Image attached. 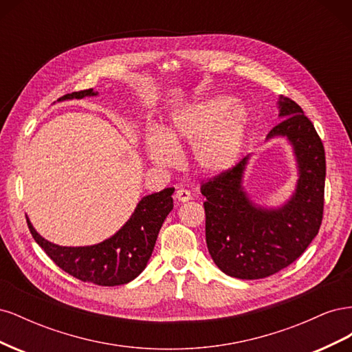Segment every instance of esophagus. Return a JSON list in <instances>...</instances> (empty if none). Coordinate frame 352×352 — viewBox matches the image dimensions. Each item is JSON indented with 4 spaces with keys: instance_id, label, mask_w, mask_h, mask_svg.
Wrapping results in <instances>:
<instances>
[{
    "instance_id": "34e87169",
    "label": "esophagus",
    "mask_w": 352,
    "mask_h": 352,
    "mask_svg": "<svg viewBox=\"0 0 352 352\" xmlns=\"http://www.w3.org/2000/svg\"><path fill=\"white\" fill-rule=\"evenodd\" d=\"M175 198H176L177 201H180V202H186V201H189V199H192V195H190V192H189L188 189L179 188V189L176 190Z\"/></svg>"
}]
</instances>
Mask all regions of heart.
Segmentation results:
<instances>
[{
  "mask_svg": "<svg viewBox=\"0 0 352 352\" xmlns=\"http://www.w3.org/2000/svg\"><path fill=\"white\" fill-rule=\"evenodd\" d=\"M250 126L247 110L230 97L202 101L180 116L163 133H146L148 157L160 166H175L177 148L194 145V162L206 175H219L235 166L243 151Z\"/></svg>",
  "mask_w": 352,
  "mask_h": 352,
  "instance_id": "heart-1",
  "label": "heart"
}]
</instances>
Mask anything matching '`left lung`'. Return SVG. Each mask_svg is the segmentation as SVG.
<instances>
[{"instance_id": "left-lung-1", "label": "left lung", "mask_w": 352, "mask_h": 352, "mask_svg": "<svg viewBox=\"0 0 352 352\" xmlns=\"http://www.w3.org/2000/svg\"><path fill=\"white\" fill-rule=\"evenodd\" d=\"M283 120L267 140L286 136L298 163L295 194L280 208L252 204L242 188L248 157L201 182L206 197V241L212 261L232 278L263 279L292 264L316 238L323 220L326 157L311 120L295 101L280 97Z\"/></svg>"}]
</instances>
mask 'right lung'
Returning a JSON list of instances; mask_svg holds the SVG:
<instances>
[{"mask_svg": "<svg viewBox=\"0 0 352 352\" xmlns=\"http://www.w3.org/2000/svg\"><path fill=\"white\" fill-rule=\"evenodd\" d=\"M97 95L94 89L72 92L58 98L73 100ZM175 188L144 197L126 225L101 243L91 247H60L42 238L26 217L32 236L60 269L82 282L117 286L133 280L150 260L166 217L173 210Z\"/></svg>", "mask_w": 352, "mask_h": 352, "instance_id": "obj_1", "label": "right lung"}]
</instances>
